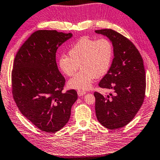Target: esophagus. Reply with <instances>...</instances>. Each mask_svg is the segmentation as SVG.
Here are the masks:
<instances>
[{
    "mask_svg": "<svg viewBox=\"0 0 160 160\" xmlns=\"http://www.w3.org/2000/svg\"><path fill=\"white\" fill-rule=\"evenodd\" d=\"M77 94H78V97H82V96L87 94V92H83V91H82V90H78V91H77Z\"/></svg>",
    "mask_w": 160,
    "mask_h": 160,
    "instance_id": "esophagus-1",
    "label": "esophagus"
}]
</instances>
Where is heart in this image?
I'll list each match as a JSON object with an SVG mask.
<instances>
[{
  "instance_id": "1",
  "label": "heart",
  "mask_w": 160,
  "mask_h": 160,
  "mask_svg": "<svg viewBox=\"0 0 160 160\" xmlns=\"http://www.w3.org/2000/svg\"><path fill=\"white\" fill-rule=\"evenodd\" d=\"M114 58V47L107 38L96 40L83 37L69 48L68 56H61L58 66L61 72L72 77L78 66L81 70L68 82L73 89L86 91L92 87L96 77L104 76L111 67Z\"/></svg>"
}]
</instances>
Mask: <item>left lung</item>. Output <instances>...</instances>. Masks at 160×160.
I'll return each instance as SVG.
<instances>
[{"label": "left lung", "mask_w": 160, "mask_h": 160, "mask_svg": "<svg viewBox=\"0 0 160 160\" xmlns=\"http://www.w3.org/2000/svg\"><path fill=\"white\" fill-rule=\"evenodd\" d=\"M95 33L107 37L114 47L111 67L99 83L113 93L107 96L94 93L96 115L106 128H122L134 119L143 104L146 89L143 60L134 44L122 34L112 29Z\"/></svg>", "instance_id": "left-lung-1"}]
</instances>
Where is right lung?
<instances>
[{"label": "right lung", "mask_w": 160, "mask_h": 160, "mask_svg": "<svg viewBox=\"0 0 160 160\" xmlns=\"http://www.w3.org/2000/svg\"><path fill=\"white\" fill-rule=\"evenodd\" d=\"M73 34L41 30L32 34L15 57L12 72L13 99L22 114L47 133L67 124L77 92H62L65 78L58 70L56 53Z\"/></svg>", "instance_id": "obj_1"}]
</instances>
